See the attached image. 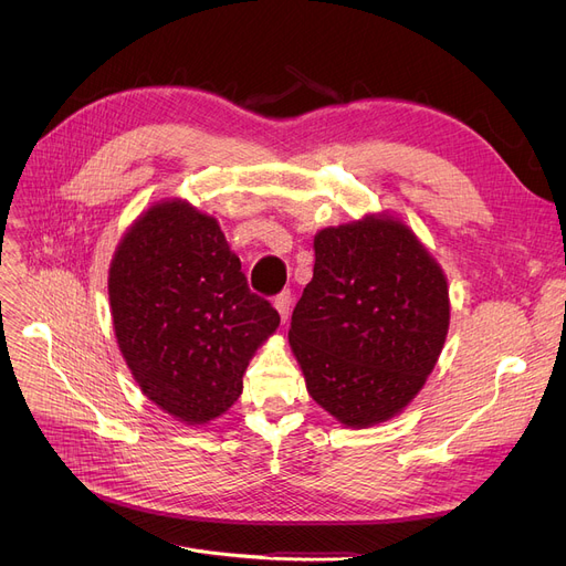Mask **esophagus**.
<instances>
[{
    "label": "esophagus",
    "mask_w": 566,
    "mask_h": 566,
    "mask_svg": "<svg viewBox=\"0 0 566 566\" xmlns=\"http://www.w3.org/2000/svg\"><path fill=\"white\" fill-rule=\"evenodd\" d=\"M273 303H275V310L280 312L282 321H286V318H289V310H291V291L284 289L282 293H277Z\"/></svg>",
    "instance_id": "obj_1"
}]
</instances>
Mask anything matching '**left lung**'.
Returning <instances> with one entry per match:
<instances>
[{
	"label": "left lung",
	"mask_w": 566,
	"mask_h": 566,
	"mask_svg": "<svg viewBox=\"0 0 566 566\" xmlns=\"http://www.w3.org/2000/svg\"><path fill=\"white\" fill-rule=\"evenodd\" d=\"M314 254L289 331L307 392L346 427L390 420L438 363L450 328L448 280L390 218L323 229Z\"/></svg>",
	"instance_id": "left-lung-1"
}]
</instances>
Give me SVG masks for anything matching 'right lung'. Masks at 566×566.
Segmentation results:
<instances>
[{"instance_id":"1","label":"right lung","mask_w":566,"mask_h":566,"mask_svg":"<svg viewBox=\"0 0 566 566\" xmlns=\"http://www.w3.org/2000/svg\"><path fill=\"white\" fill-rule=\"evenodd\" d=\"M114 333L142 392L186 424L243 392L254 350L280 314L252 293L216 218L163 201L128 229L109 265Z\"/></svg>"}]
</instances>
